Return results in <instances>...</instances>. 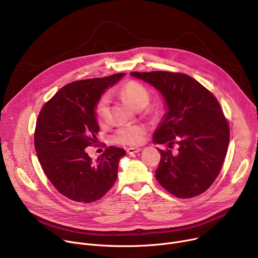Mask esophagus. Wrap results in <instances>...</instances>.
<instances>
[{
	"mask_svg": "<svg viewBox=\"0 0 258 258\" xmlns=\"http://www.w3.org/2000/svg\"><path fill=\"white\" fill-rule=\"evenodd\" d=\"M141 151V149L140 148H135V147H134V148H133V147H132V148H128L127 150H126V152H127V154H135V153H138V152H140Z\"/></svg>",
	"mask_w": 258,
	"mask_h": 258,
	"instance_id": "obj_1",
	"label": "esophagus"
}]
</instances>
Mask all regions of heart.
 <instances>
[{
    "label": "heart",
    "instance_id": "obj_1",
    "mask_svg": "<svg viewBox=\"0 0 258 258\" xmlns=\"http://www.w3.org/2000/svg\"><path fill=\"white\" fill-rule=\"evenodd\" d=\"M119 96L128 101L137 109L145 108L150 101L148 90L136 81H131L123 85L119 91ZM95 115L100 124H104L108 121L109 107L108 99L106 97H102L96 104ZM146 127L141 124L125 125L119 127L114 133L112 141L124 146H137L144 141Z\"/></svg>",
    "mask_w": 258,
    "mask_h": 258
}]
</instances>
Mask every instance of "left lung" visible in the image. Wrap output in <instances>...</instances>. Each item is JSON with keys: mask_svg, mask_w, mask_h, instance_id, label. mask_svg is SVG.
Listing matches in <instances>:
<instances>
[{"mask_svg": "<svg viewBox=\"0 0 258 258\" xmlns=\"http://www.w3.org/2000/svg\"><path fill=\"white\" fill-rule=\"evenodd\" d=\"M163 96L167 111L154 132L155 144L178 145V152L159 149L156 179L177 198L205 192L217 177L226 158L230 126L216 98L185 73L131 72Z\"/></svg>", "mask_w": 258, "mask_h": 258, "instance_id": "8db88e82", "label": "left lung"}]
</instances>
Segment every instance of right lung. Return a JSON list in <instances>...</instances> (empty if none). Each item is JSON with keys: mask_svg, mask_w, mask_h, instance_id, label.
Here are the masks:
<instances>
[{"mask_svg": "<svg viewBox=\"0 0 258 258\" xmlns=\"http://www.w3.org/2000/svg\"><path fill=\"white\" fill-rule=\"evenodd\" d=\"M124 73L77 81L61 88L42 108L34 132V147L47 177L70 200L91 203L101 199L117 178L124 149L110 146L96 162L86 148L97 143L95 107L101 95Z\"/></svg>", "mask_w": 258, "mask_h": 258, "instance_id": "right-lung-1", "label": "right lung"}]
</instances>
